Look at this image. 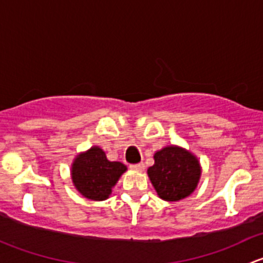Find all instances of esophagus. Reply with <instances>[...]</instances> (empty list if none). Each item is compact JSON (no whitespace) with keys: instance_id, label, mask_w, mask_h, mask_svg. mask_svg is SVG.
<instances>
[{"instance_id":"1","label":"esophagus","mask_w":263,"mask_h":263,"mask_svg":"<svg viewBox=\"0 0 263 263\" xmlns=\"http://www.w3.org/2000/svg\"><path fill=\"white\" fill-rule=\"evenodd\" d=\"M131 169L135 172H144L145 171V164L144 163H140V164H134L131 165Z\"/></svg>"}]
</instances>
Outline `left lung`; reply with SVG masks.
Returning a JSON list of instances; mask_svg holds the SVG:
<instances>
[{"label": "left lung", "mask_w": 263, "mask_h": 263, "mask_svg": "<svg viewBox=\"0 0 263 263\" xmlns=\"http://www.w3.org/2000/svg\"><path fill=\"white\" fill-rule=\"evenodd\" d=\"M200 160L195 154L178 145H169L154 154V165L147 176L159 197L176 202L195 192L200 182Z\"/></svg>", "instance_id": "8db88e82"}]
</instances>
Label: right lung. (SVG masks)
I'll use <instances>...</instances> for the list:
<instances>
[{"label":"right lung","instance_id":"right-lung-1","mask_svg":"<svg viewBox=\"0 0 263 263\" xmlns=\"http://www.w3.org/2000/svg\"><path fill=\"white\" fill-rule=\"evenodd\" d=\"M127 166L121 161H109L104 150L91 146L78 154L71 164V179L76 191L91 201H104L112 195Z\"/></svg>","mask_w":263,"mask_h":263}]
</instances>
